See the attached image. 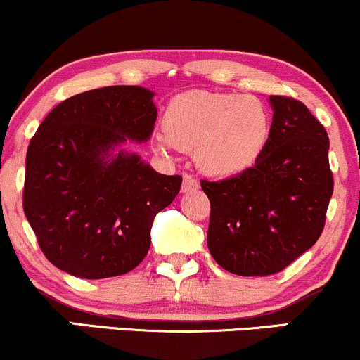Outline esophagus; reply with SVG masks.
Returning a JSON list of instances; mask_svg holds the SVG:
<instances>
[{"mask_svg":"<svg viewBox=\"0 0 360 360\" xmlns=\"http://www.w3.org/2000/svg\"><path fill=\"white\" fill-rule=\"evenodd\" d=\"M199 188V181L193 179L192 175L185 173L184 175V185H181V191L184 192H191V191H197Z\"/></svg>","mask_w":360,"mask_h":360,"instance_id":"esophagus-1","label":"esophagus"}]
</instances>
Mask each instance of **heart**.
Here are the masks:
<instances>
[{
  "label": "heart",
  "mask_w": 360,
  "mask_h": 360,
  "mask_svg": "<svg viewBox=\"0 0 360 360\" xmlns=\"http://www.w3.org/2000/svg\"><path fill=\"white\" fill-rule=\"evenodd\" d=\"M165 136L155 148L195 151L202 172L240 173L255 163L270 134V117L260 100L234 93L192 90L175 96L165 114Z\"/></svg>",
  "instance_id": "obj_1"
}]
</instances>
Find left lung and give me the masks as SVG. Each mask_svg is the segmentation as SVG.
I'll return each mask as SVG.
<instances>
[{"label":"left lung","mask_w":360,"mask_h":360,"mask_svg":"<svg viewBox=\"0 0 360 360\" xmlns=\"http://www.w3.org/2000/svg\"><path fill=\"white\" fill-rule=\"evenodd\" d=\"M269 102L272 126L255 165L200 181L211 200L209 252L245 277L281 272L316 243L333 193L325 127L297 100L274 95Z\"/></svg>","instance_id":"1"}]
</instances>
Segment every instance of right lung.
Here are the masks:
<instances>
[{
    "instance_id": "right-lung-1",
    "label": "right lung",
    "mask_w": 360,
    "mask_h": 360,
    "mask_svg": "<svg viewBox=\"0 0 360 360\" xmlns=\"http://www.w3.org/2000/svg\"><path fill=\"white\" fill-rule=\"evenodd\" d=\"M153 96L143 86L79 93L52 108L28 144L23 211L47 260L71 276L136 269L156 214L179 195L180 175L127 151L153 134Z\"/></svg>"
}]
</instances>
